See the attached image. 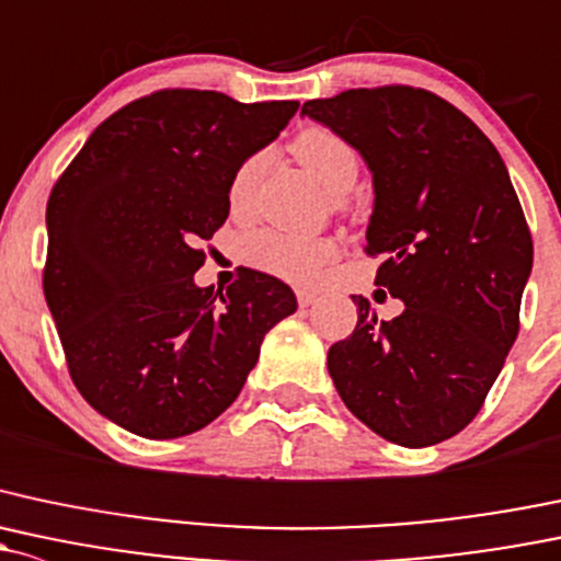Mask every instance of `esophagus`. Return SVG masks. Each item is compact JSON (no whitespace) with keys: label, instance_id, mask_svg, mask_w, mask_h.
Listing matches in <instances>:
<instances>
[{"label":"esophagus","instance_id":"34e87169","mask_svg":"<svg viewBox=\"0 0 561 561\" xmlns=\"http://www.w3.org/2000/svg\"><path fill=\"white\" fill-rule=\"evenodd\" d=\"M296 296H298V304L300 306H311L317 300V293L314 290H296Z\"/></svg>","mask_w":561,"mask_h":561}]
</instances>
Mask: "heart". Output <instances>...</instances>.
Masks as SVG:
<instances>
[{
	"label": "heart",
	"instance_id": "heart-1",
	"mask_svg": "<svg viewBox=\"0 0 561 561\" xmlns=\"http://www.w3.org/2000/svg\"><path fill=\"white\" fill-rule=\"evenodd\" d=\"M293 152L322 185H328L333 193H344L355 185L359 172L357 150L341 134L330 131L325 126L304 128L293 139ZM263 169V156L247 158L236 169L231 180V204L233 209H241L250 202V193L255 187L257 174ZM335 244L330 239H317V236H298L287 231H252L241 239V257L252 268L265 271L271 276H279L285 282L296 285H309L320 276L322 265L333 261Z\"/></svg>",
	"mask_w": 561,
	"mask_h": 561
}]
</instances>
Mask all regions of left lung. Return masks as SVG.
<instances>
[{"label":"left lung","instance_id":"obj_1","mask_svg":"<svg viewBox=\"0 0 561 561\" xmlns=\"http://www.w3.org/2000/svg\"><path fill=\"white\" fill-rule=\"evenodd\" d=\"M304 115L341 134L374 174L365 252L376 285L400 298L328 352L346 409L409 449L468 427L518 335L533 236L508 169L486 134L446 99L411 85L352 88L311 99Z\"/></svg>","mask_w":561,"mask_h":561}]
</instances>
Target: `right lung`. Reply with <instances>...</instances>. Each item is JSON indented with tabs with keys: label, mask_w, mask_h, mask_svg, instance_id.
Instances as JSON below:
<instances>
[{
	"label": "right lung",
	"mask_w": 561,
	"mask_h": 561,
	"mask_svg": "<svg viewBox=\"0 0 561 561\" xmlns=\"http://www.w3.org/2000/svg\"><path fill=\"white\" fill-rule=\"evenodd\" d=\"M298 102L241 104L167 88L110 115L47 198L43 290L69 376L110 422L152 440L191 435L239 398L271 328L298 309L244 268L198 287L231 209L236 169L279 137Z\"/></svg>",
	"instance_id": "obj_1"
}]
</instances>
